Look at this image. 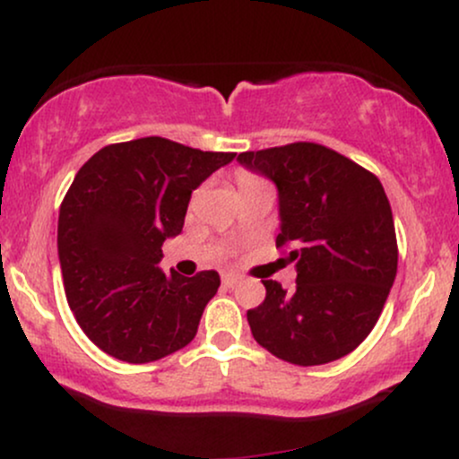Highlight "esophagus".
Returning a JSON list of instances; mask_svg holds the SVG:
<instances>
[{
    "mask_svg": "<svg viewBox=\"0 0 459 459\" xmlns=\"http://www.w3.org/2000/svg\"><path fill=\"white\" fill-rule=\"evenodd\" d=\"M241 282V276H237V273H224L222 276V284L226 289H233L235 284Z\"/></svg>",
    "mask_w": 459,
    "mask_h": 459,
    "instance_id": "1",
    "label": "esophagus"
}]
</instances>
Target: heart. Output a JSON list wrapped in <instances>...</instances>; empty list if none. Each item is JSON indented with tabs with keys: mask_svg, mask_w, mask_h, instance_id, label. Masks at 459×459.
I'll return each mask as SVG.
<instances>
[{
	"mask_svg": "<svg viewBox=\"0 0 459 459\" xmlns=\"http://www.w3.org/2000/svg\"><path fill=\"white\" fill-rule=\"evenodd\" d=\"M255 186H265V183H263L259 177L247 175V172H241V175H239V187L246 189V187H255Z\"/></svg>",
	"mask_w": 459,
	"mask_h": 459,
	"instance_id": "heart-1",
	"label": "heart"
}]
</instances>
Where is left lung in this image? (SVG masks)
<instances>
[{
	"label": "left lung",
	"mask_w": 459,
	"mask_h": 459,
	"mask_svg": "<svg viewBox=\"0 0 459 459\" xmlns=\"http://www.w3.org/2000/svg\"><path fill=\"white\" fill-rule=\"evenodd\" d=\"M237 161L278 187L281 233L296 289L263 281L247 310L252 336L281 360L325 365L354 351L380 319L397 276L391 203L373 172L315 142L239 152Z\"/></svg>",
	"instance_id": "8db88e82"
}]
</instances>
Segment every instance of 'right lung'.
<instances>
[{
  "label": "right lung",
  "instance_id": "add662e5",
  "mask_svg": "<svg viewBox=\"0 0 459 459\" xmlns=\"http://www.w3.org/2000/svg\"><path fill=\"white\" fill-rule=\"evenodd\" d=\"M233 160L151 135L103 146L79 168L60 204L57 256L68 307L105 354L144 365L196 336L218 272L166 276L157 265L194 189Z\"/></svg>",
  "mask_w": 459,
  "mask_h": 459
}]
</instances>
